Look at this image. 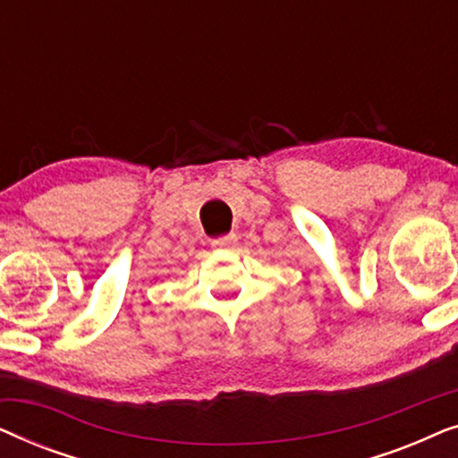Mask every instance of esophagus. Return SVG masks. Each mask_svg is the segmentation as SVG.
<instances>
[{"label":"esophagus","instance_id":"1","mask_svg":"<svg viewBox=\"0 0 458 458\" xmlns=\"http://www.w3.org/2000/svg\"><path fill=\"white\" fill-rule=\"evenodd\" d=\"M235 242H237V235L227 233V235L215 237V240H212V248H229L231 243H235Z\"/></svg>","mask_w":458,"mask_h":458}]
</instances>
